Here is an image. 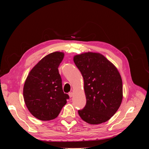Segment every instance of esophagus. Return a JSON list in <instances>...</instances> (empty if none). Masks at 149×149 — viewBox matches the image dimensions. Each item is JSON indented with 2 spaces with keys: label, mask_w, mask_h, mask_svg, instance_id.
Wrapping results in <instances>:
<instances>
[{
  "label": "esophagus",
  "mask_w": 149,
  "mask_h": 149,
  "mask_svg": "<svg viewBox=\"0 0 149 149\" xmlns=\"http://www.w3.org/2000/svg\"><path fill=\"white\" fill-rule=\"evenodd\" d=\"M69 96L70 97H72L73 96V93H72V92H70V93H69Z\"/></svg>",
  "instance_id": "1"
}]
</instances>
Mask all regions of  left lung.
<instances>
[{"label":"left lung","mask_w":149,"mask_h":149,"mask_svg":"<svg viewBox=\"0 0 149 149\" xmlns=\"http://www.w3.org/2000/svg\"><path fill=\"white\" fill-rule=\"evenodd\" d=\"M73 60L84 79L86 104L78 114L91 124L105 123L123 100V81L115 66L100 53H85Z\"/></svg>","instance_id":"1"}]
</instances>
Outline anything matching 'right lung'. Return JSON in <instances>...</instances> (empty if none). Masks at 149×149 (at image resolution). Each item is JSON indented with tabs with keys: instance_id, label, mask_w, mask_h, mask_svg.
Segmentation results:
<instances>
[{
	"instance_id": "right-lung-1",
	"label": "right lung",
	"mask_w": 149,
	"mask_h": 149,
	"mask_svg": "<svg viewBox=\"0 0 149 149\" xmlns=\"http://www.w3.org/2000/svg\"><path fill=\"white\" fill-rule=\"evenodd\" d=\"M64 53L56 52L45 56L30 71L24 86L29 111L42 120L55 119L70 98L64 93L58 66Z\"/></svg>"
}]
</instances>
